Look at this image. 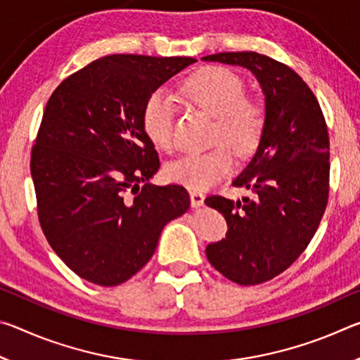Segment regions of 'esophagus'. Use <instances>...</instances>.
Masks as SVG:
<instances>
[{"mask_svg":"<svg viewBox=\"0 0 360 360\" xmlns=\"http://www.w3.org/2000/svg\"><path fill=\"white\" fill-rule=\"evenodd\" d=\"M205 203V195L202 192H197V191H192L191 192V205L193 208H200V206H203Z\"/></svg>","mask_w":360,"mask_h":360,"instance_id":"obj_1","label":"esophagus"}]
</instances>
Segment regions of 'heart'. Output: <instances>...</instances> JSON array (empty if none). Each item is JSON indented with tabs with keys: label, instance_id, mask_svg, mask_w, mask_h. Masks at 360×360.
<instances>
[{
	"label": "heart",
	"instance_id": "heart-1",
	"mask_svg": "<svg viewBox=\"0 0 360 360\" xmlns=\"http://www.w3.org/2000/svg\"><path fill=\"white\" fill-rule=\"evenodd\" d=\"M186 98L216 117L212 141L221 143L202 154L182 155L167 165L169 181L191 191H206L231 173L236 154L249 155L259 148L265 133V111L245 96L246 87L238 75L224 66H206L182 87ZM141 124L146 136L157 149H174V106L165 90H155L144 101Z\"/></svg>",
	"mask_w": 360,
	"mask_h": 360
}]
</instances>
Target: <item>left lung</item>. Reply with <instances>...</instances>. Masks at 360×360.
Returning <instances> with one entry per match:
<instances>
[{
	"label": "left lung",
	"instance_id": "1",
	"mask_svg": "<svg viewBox=\"0 0 360 360\" xmlns=\"http://www.w3.org/2000/svg\"><path fill=\"white\" fill-rule=\"evenodd\" d=\"M203 60L248 68L265 95L264 138L233 181L252 197L205 200L229 227L225 238L206 248L210 264L230 281L255 285L288 270L319 227L330 173L326 119L311 89L288 65L257 52H221Z\"/></svg>",
	"mask_w": 360,
	"mask_h": 360
}]
</instances>
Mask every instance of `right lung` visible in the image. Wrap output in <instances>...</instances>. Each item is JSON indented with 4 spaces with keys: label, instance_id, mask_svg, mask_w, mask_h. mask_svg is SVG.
<instances>
[{
    "label": "right lung",
    "instance_id": "obj_1",
    "mask_svg": "<svg viewBox=\"0 0 360 360\" xmlns=\"http://www.w3.org/2000/svg\"><path fill=\"white\" fill-rule=\"evenodd\" d=\"M191 57L108 56L49 98L32 149L38 217L49 245L77 276L111 288L154 255L165 225L184 214L181 186H154L158 162L141 124L144 101Z\"/></svg>",
    "mask_w": 360,
    "mask_h": 360
}]
</instances>
